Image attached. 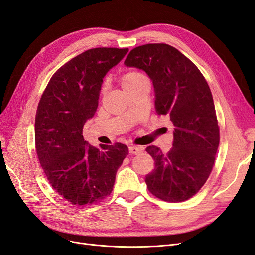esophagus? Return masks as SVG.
<instances>
[{
    "label": "esophagus",
    "mask_w": 255,
    "mask_h": 255,
    "mask_svg": "<svg viewBox=\"0 0 255 255\" xmlns=\"http://www.w3.org/2000/svg\"><path fill=\"white\" fill-rule=\"evenodd\" d=\"M128 151L130 154H134V155H137L142 152V146H137V145H129L128 146Z\"/></svg>",
    "instance_id": "1"
}]
</instances>
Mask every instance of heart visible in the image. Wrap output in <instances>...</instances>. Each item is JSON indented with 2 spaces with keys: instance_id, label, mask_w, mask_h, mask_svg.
<instances>
[{
  "instance_id": "1",
  "label": "heart",
  "mask_w": 255,
  "mask_h": 255,
  "mask_svg": "<svg viewBox=\"0 0 255 255\" xmlns=\"http://www.w3.org/2000/svg\"><path fill=\"white\" fill-rule=\"evenodd\" d=\"M144 79H145L144 76L139 72L128 71V72H126L125 74H122L120 82H121L122 87L125 88V90H127L128 88L134 86V85H136L137 83H139Z\"/></svg>"
}]
</instances>
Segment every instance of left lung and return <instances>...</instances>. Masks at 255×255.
Returning <instances> with one entry per match:
<instances>
[{"mask_svg": "<svg viewBox=\"0 0 255 255\" xmlns=\"http://www.w3.org/2000/svg\"><path fill=\"white\" fill-rule=\"evenodd\" d=\"M125 65L141 69L150 76L156 113L168 115L175 127L172 148L167 154L155 145L146 146L155 165L145 176L146 187L163 201H186L210 176L219 145L211 89L197 66L166 43L133 49Z\"/></svg>", "mask_w": 255, "mask_h": 255, "instance_id": "8db88e82", "label": "left lung"}]
</instances>
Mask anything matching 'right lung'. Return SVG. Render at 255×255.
Segmentation results:
<instances>
[{
	"mask_svg": "<svg viewBox=\"0 0 255 255\" xmlns=\"http://www.w3.org/2000/svg\"><path fill=\"white\" fill-rule=\"evenodd\" d=\"M128 49L96 48L69 60L52 75L38 103L35 144L39 163L57 194L75 206L112 194L116 173L128 154L126 144L84 140L83 127L98 109L103 78Z\"/></svg>",
	"mask_w": 255,
	"mask_h": 255,
	"instance_id": "obj_1",
	"label": "right lung"
}]
</instances>
